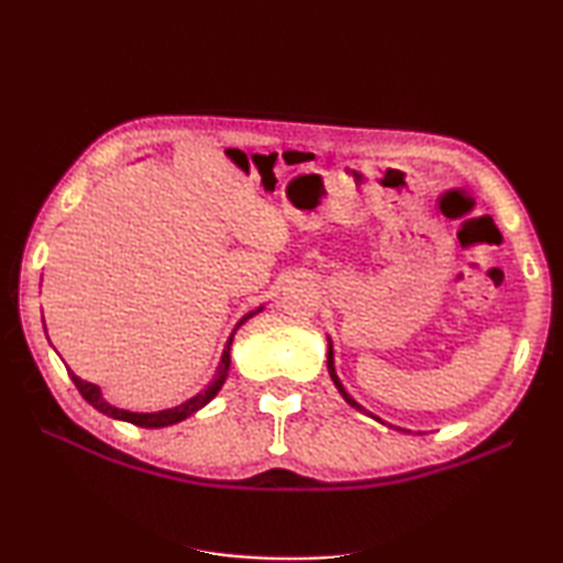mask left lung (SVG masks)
Returning a JSON list of instances; mask_svg holds the SVG:
<instances>
[{"label":"left lung","mask_w":563,"mask_h":563,"mask_svg":"<svg viewBox=\"0 0 563 563\" xmlns=\"http://www.w3.org/2000/svg\"><path fill=\"white\" fill-rule=\"evenodd\" d=\"M328 369H330V377H332V383H335V387L340 389V395L342 397H345V402L350 405V407H355V409H360V412H365V407H362V405H357L355 402V399H352L347 393H345V387H342V383H340V379H338V375H335V365H332V345L328 347ZM377 422H383V419H379L377 417ZM397 430H399V427H397Z\"/></svg>","instance_id":"left-lung-1"}]
</instances>
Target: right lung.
<instances>
[{"mask_svg":"<svg viewBox=\"0 0 563 563\" xmlns=\"http://www.w3.org/2000/svg\"><path fill=\"white\" fill-rule=\"evenodd\" d=\"M261 310H263V308L253 310V312H247V316H245L241 322H238L235 330L241 328L247 318H253L255 312H261ZM235 330H233V332H235ZM231 342H233V335L228 338V342H225V350H223L221 365H218V373H216V377H213V383L208 385V387L203 389V393H198L196 397H190L188 402L178 405V407H174V409H161V412H151V415L129 412V409H119V407H113V405H109V402H107V399L101 397V393H99V387H97V385H91V383H87V379L76 377V375L71 373V369H69V377H71V383L76 385V389H79V393H81V397L87 399V402H89L91 407H97L99 412H103L107 417H113V419H123V422H131V424H136V427H146V430H154V427H168V424H176V422H180V419L190 417L194 412H198V409H201L203 405L211 402V399L218 395V389L223 387L225 377H228V367H231Z\"/></svg>","mask_w":563,"mask_h":563,"instance_id":"1","label":"right lung"}]
</instances>
